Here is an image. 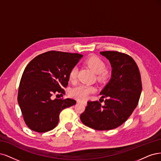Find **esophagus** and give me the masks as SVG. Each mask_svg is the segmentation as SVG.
Here are the masks:
<instances>
[{
  "label": "esophagus",
  "mask_w": 161,
  "mask_h": 161,
  "mask_svg": "<svg viewBox=\"0 0 161 161\" xmlns=\"http://www.w3.org/2000/svg\"><path fill=\"white\" fill-rule=\"evenodd\" d=\"M77 103H82L83 104H84V105L87 104V102H85V101H80V100H78V101H77Z\"/></svg>",
  "instance_id": "obj_1"
}]
</instances>
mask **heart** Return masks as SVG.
<instances>
[{
	"label": "heart",
	"mask_w": 161,
	"mask_h": 161,
	"mask_svg": "<svg viewBox=\"0 0 161 161\" xmlns=\"http://www.w3.org/2000/svg\"><path fill=\"white\" fill-rule=\"evenodd\" d=\"M84 64L94 71L97 74V78L100 80H102L106 78L107 75V72L105 70L106 68V65L103 59L96 55H92L87 58ZM77 66H74L70 69L69 73V79L71 82H74L77 80ZM96 91L95 87L86 85L81 84L75 87L71 91V95L72 97L79 100H84L92 93Z\"/></svg>",
	"instance_id": "b5f03b06"
}]
</instances>
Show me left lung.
<instances>
[{
    "label": "left lung",
    "instance_id": "8db88e82",
    "mask_svg": "<svg viewBox=\"0 0 161 161\" xmlns=\"http://www.w3.org/2000/svg\"><path fill=\"white\" fill-rule=\"evenodd\" d=\"M100 54L112 67L111 80L100 92L102 98L108 99L103 106L98 101H88L80 119L91 128L109 130L122 125L132 114L138 103L142 81L138 65L130 55L116 51Z\"/></svg>",
    "mask_w": 161,
    "mask_h": 161
}]
</instances>
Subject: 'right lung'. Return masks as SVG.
Returning a JSON list of instances; mask_svg holds the SVG:
<instances>
[{
    "label": "right lung",
    "instance_id": "add662e5",
    "mask_svg": "<svg viewBox=\"0 0 161 161\" xmlns=\"http://www.w3.org/2000/svg\"><path fill=\"white\" fill-rule=\"evenodd\" d=\"M82 55L50 51L31 61L20 81L17 100L24 121L31 130L43 133L58 125L59 113L76 103L73 99H55V93L65 94L69 73Z\"/></svg>",
    "mask_w": 161,
    "mask_h": 161
}]
</instances>
